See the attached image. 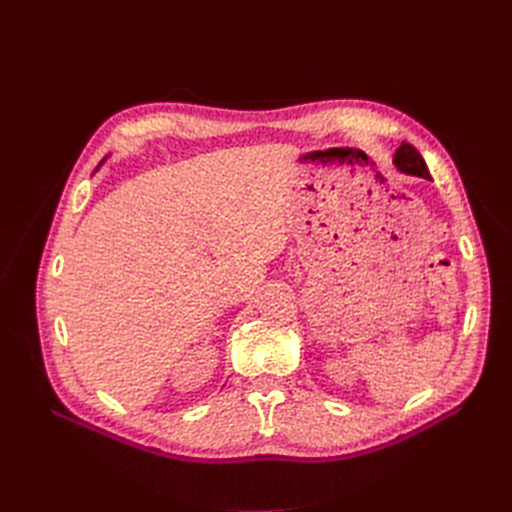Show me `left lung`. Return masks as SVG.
Listing matches in <instances>:
<instances>
[{"instance_id":"left-lung-1","label":"left lung","mask_w":512,"mask_h":512,"mask_svg":"<svg viewBox=\"0 0 512 512\" xmlns=\"http://www.w3.org/2000/svg\"><path fill=\"white\" fill-rule=\"evenodd\" d=\"M393 162L401 170V173L416 175V177H423V179H431L423 156L410 143H401V147L395 153V160Z\"/></svg>"}]
</instances>
